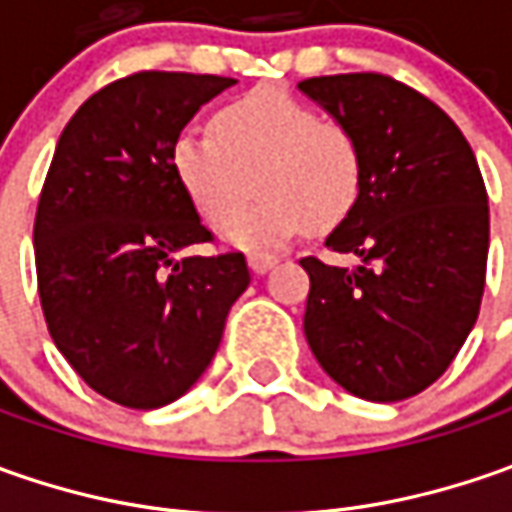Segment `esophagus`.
I'll list each match as a JSON object with an SVG mask.
<instances>
[{
	"instance_id": "34e87169",
	"label": "esophagus",
	"mask_w": 512,
	"mask_h": 512,
	"mask_svg": "<svg viewBox=\"0 0 512 512\" xmlns=\"http://www.w3.org/2000/svg\"><path fill=\"white\" fill-rule=\"evenodd\" d=\"M250 267L256 270V273H267L270 267L279 262V256H273V253H250Z\"/></svg>"
}]
</instances>
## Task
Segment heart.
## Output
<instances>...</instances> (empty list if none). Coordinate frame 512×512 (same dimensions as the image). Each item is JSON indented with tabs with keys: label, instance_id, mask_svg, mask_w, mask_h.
Returning a JSON list of instances; mask_svg holds the SVG:
<instances>
[{
	"label": "heart",
	"instance_id": "obj_1",
	"mask_svg": "<svg viewBox=\"0 0 512 512\" xmlns=\"http://www.w3.org/2000/svg\"><path fill=\"white\" fill-rule=\"evenodd\" d=\"M210 130L179 133L170 170L210 227H224L257 185L260 202L226 224L233 245L279 247L305 225L333 230L359 205V136L299 96L270 85L250 90L216 110Z\"/></svg>",
	"mask_w": 512,
	"mask_h": 512
}]
</instances>
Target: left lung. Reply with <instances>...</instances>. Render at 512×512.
Here are the masks:
<instances>
[{"mask_svg": "<svg viewBox=\"0 0 512 512\" xmlns=\"http://www.w3.org/2000/svg\"><path fill=\"white\" fill-rule=\"evenodd\" d=\"M310 99L359 136L364 187L327 236L353 267L305 256V336L359 399L402 402L436 382L479 319L490 245L482 170L436 102L384 73L310 76Z\"/></svg>", "mask_w": 512, "mask_h": 512, "instance_id": "1", "label": "left lung"}]
</instances>
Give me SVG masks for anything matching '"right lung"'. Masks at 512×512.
Returning <instances> with one entry per match:
<instances>
[{"label":"right lung","instance_id":"1","mask_svg":"<svg viewBox=\"0 0 512 512\" xmlns=\"http://www.w3.org/2000/svg\"><path fill=\"white\" fill-rule=\"evenodd\" d=\"M236 79L139 70L96 90L53 153L33 222L39 302L59 353L110 402L153 410L196 382L250 285L245 253L210 245L170 170L193 113Z\"/></svg>","mask_w":512,"mask_h":512}]
</instances>
